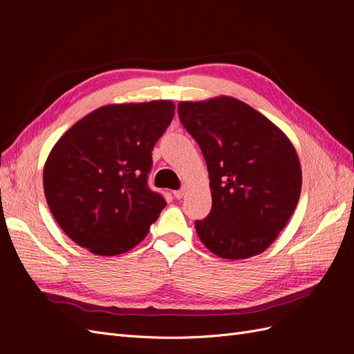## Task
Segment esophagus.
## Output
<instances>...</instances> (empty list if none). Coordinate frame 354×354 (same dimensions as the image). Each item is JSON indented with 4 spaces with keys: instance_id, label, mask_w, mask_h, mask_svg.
<instances>
[{
    "instance_id": "esophagus-1",
    "label": "esophagus",
    "mask_w": 354,
    "mask_h": 354,
    "mask_svg": "<svg viewBox=\"0 0 354 354\" xmlns=\"http://www.w3.org/2000/svg\"><path fill=\"white\" fill-rule=\"evenodd\" d=\"M185 194H186V187H181V189H178V190L174 192V196H176L177 199H181V198L185 196Z\"/></svg>"
}]
</instances>
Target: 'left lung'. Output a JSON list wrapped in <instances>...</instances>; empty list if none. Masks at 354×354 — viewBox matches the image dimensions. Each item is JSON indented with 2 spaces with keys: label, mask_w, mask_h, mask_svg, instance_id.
Here are the masks:
<instances>
[{
  "label": "left lung",
  "mask_w": 354,
  "mask_h": 354,
  "mask_svg": "<svg viewBox=\"0 0 354 354\" xmlns=\"http://www.w3.org/2000/svg\"><path fill=\"white\" fill-rule=\"evenodd\" d=\"M178 118L205 158L212 207L195 221L199 239L221 259L269 248L301 192V167L289 138L246 103L220 95L178 103Z\"/></svg>",
  "instance_id": "left-lung-1"
}]
</instances>
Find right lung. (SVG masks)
Segmentation results:
<instances>
[{
	"mask_svg": "<svg viewBox=\"0 0 354 354\" xmlns=\"http://www.w3.org/2000/svg\"><path fill=\"white\" fill-rule=\"evenodd\" d=\"M174 108L169 100L103 106L59 138L44 167V194L75 243L109 257L146 238L167 205L147 176Z\"/></svg>",
	"mask_w": 354,
	"mask_h": 354,
	"instance_id": "1",
	"label": "right lung"
}]
</instances>
